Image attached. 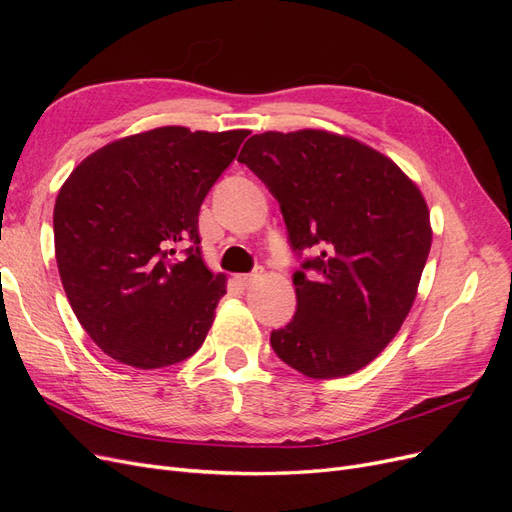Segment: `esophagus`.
<instances>
[{"label":"esophagus","instance_id":"34e87169","mask_svg":"<svg viewBox=\"0 0 512 512\" xmlns=\"http://www.w3.org/2000/svg\"><path fill=\"white\" fill-rule=\"evenodd\" d=\"M262 275V267H258L256 271H252V273H245V275H237V282L243 286V288H247V286H252L258 277Z\"/></svg>","mask_w":512,"mask_h":512}]
</instances>
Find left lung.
<instances>
[{
  "label": "left lung",
  "instance_id": "obj_1",
  "mask_svg": "<svg viewBox=\"0 0 512 512\" xmlns=\"http://www.w3.org/2000/svg\"><path fill=\"white\" fill-rule=\"evenodd\" d=\"M239 162L280 203L297 256V312L271 333L303 376H348L397 335L431 247L429 209L401 168L354 138L324 130L254 134Z\"/></svg>",
  "mask_w": 512,
  "mask_h": 512
}]
</instances>
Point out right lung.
<instances>
[{
    "instance_id": "1",
    "label": "right lung",
    "mask_w": 512,
    "mask_h": 512,
    "mask_svg": "<svg viewBox=\"0 0 512 512\" xmlns=\"http://www.w3.org/2000/svg\"><path fill=\"white\" fill-rule=\"evenodd\" d=\"M247 134L166 126L126 136L61 185L53 211L61 284L81 327L115 361L158 369L203 346L226 277L203 262L198 211Z\"/></svg>"
}]
</instances>
